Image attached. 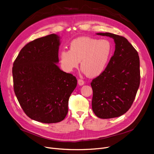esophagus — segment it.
I'll return each instance as SVG.
<instances>
[{"label":"esophagus","instance_id":"obj_1","mask_svg":"<svg viewBox=\"0 0 154 154\" xmlns=\"http://www.w3.org/2000/svg\"><path fill=\"white\" fill-rule=\"evenodd\" d=\"M84 83H85V82L83 81V80H82V79H79L78 80V84L80 86H82L83 85H84Z\"/></svg>","mask_w":154,"mask_h":154}]
</instances>
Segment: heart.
<instances>
[{
	"label": "heart",
	"instance_id": "b5f03b06",
	"mask_svg": "<svg viewBox=\"0 0 154 154\" xmlns=\"http://www.w3.org/2000/svg\"><path fill=\"white\" fill-rule=\"evenodd\" d=\"M112 52V44L109 40L81 37L73 40L69 50H63L60 54L61 68L71 72L79 66L82 71L90 77H96L106 69Z\"/></svg>",
	"mask_w": 154,
	"mask_h": 154
}]
</instances>
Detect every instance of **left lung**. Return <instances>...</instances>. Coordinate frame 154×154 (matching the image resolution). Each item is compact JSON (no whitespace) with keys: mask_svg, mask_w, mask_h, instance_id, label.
Returning <instances> with one entry per match:
<instances>
[{"mask_svg":"<svg viewBox=\"0 0 154 154\" xmlns=\"http://www.w3.org/2000/svg\"><path fill=\"white\" fill-rule=\"evenodd\" d=\"M114 39L115 51L104 71L92 80V109L100 119L120 117L131 107L140 83L139 58L128 40L109 32L96 33Z\"/></svg>","mask_w":154,"mask_h":154,"instance_id":"8db88e82","label":"left lung"}]
</instances>
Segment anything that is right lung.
I'll return each mask as SVG.
<instances>
[{
    "label": "right lung",
    "mask_w": 154,
    "mask_h": 154,
    "mask_svg": "<svg viewBox=\"0 0 154 154\" xmlns=\"http://www.w3.org/2000/svg\"><path fill=\"white\" fill-rule=\"evenodd\" d=\"M61 37L52 34L26 45L13 63L14 91L25 114L44 123L66 117L77 80L57 64Z\"/></svg>",
    "instance_id": "add662e5"
}]
</instances>
